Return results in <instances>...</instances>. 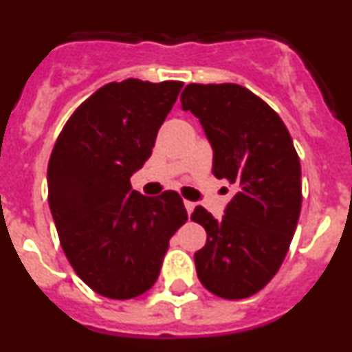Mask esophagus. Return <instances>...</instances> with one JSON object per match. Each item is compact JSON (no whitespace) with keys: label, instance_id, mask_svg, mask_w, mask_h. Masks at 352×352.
<instances>
[{"label":"esophagus","instance_id":"esophagus-1","mask_svg":"<svg viewBox=\"0 0 352 352\" xmlns=\"http://www.w3.org/2000/svg\"><path fill=\"white\" fill-rule=\"evenodd\" d=\"M183 204H185V208H186V213L190 214L192 211H194V208H195V203H192V201H183Z\"/></svg>","mask_w":352,"mask_h":352}]
</instances>
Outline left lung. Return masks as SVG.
Here are the masks:
<instances>
[{"mask_svg": "<svg viewBox=\"0 0 352 352\" xmlns=\"http://www.w3.org/2000/svg\"><path fill=\"white\" fill-rule=\"evenodd\" d=\"M179 100L211 142L213 174L238 188L220 220L203 206L192 213L208 234L197 276L214 296L243 300L285 259L301 211L300 157L280 116L239 84H188Z\"/></svg>", "mask_w": 352, "mask_h": 352, "instance_id": "8db88e82", "label": "left lung"}]
</instances>
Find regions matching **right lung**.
I'll list each match as a JSON object with an SVG mask.
<instances>
[{
  "label": "right lung",
  "mask_w": 352,
  "mask_h": 352,
  "mask_svg": "<svg viewBox=\"0 0 352 352\" xmlns=\"http://www.w3.org/2000/svg\"><path fill=\"white\" fill-rule=\"evenodd\" d=\"M183 82L126 79L96 89L56 139L49 208L68 263L111 300L157 282L169 239L188 220L178 192L146 197L130 176L144 166Z\"/></svg>",
  "instance_id": "add662e5"
}]
</instances>
